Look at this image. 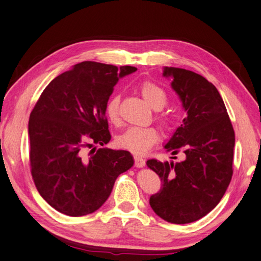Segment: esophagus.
Wrapping results in <instances>:
<instances>
[{
    "label": "esophagus",
    "instance_id": "esophagus-1",
    "mask_svg": "<svg viewBox=\"0 0 261 261\" xmlns=\"http://www.w3.org/2000/svg\"><path fill=\"white\" fill-rule=\"evenodd\" d=\"M135 166L137 168H143L145 166V160L141 156H135Z\"/></svg>",
    "mask_w": 261,
    "mask_h": 261
}]
</instances>
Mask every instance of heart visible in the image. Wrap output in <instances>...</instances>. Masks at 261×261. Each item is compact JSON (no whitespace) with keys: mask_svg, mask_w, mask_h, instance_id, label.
Returning <instances> with one entry per match:
<instances>
[{"mask_svg":"<svg viewBox=\"0 0 261 261\" xmlns=\"http://www.w3.org/2000/svg\"><path fill=\"white\" fill-rule=\"evenodd\" d=\"M139 91L144 101L154 109L160 110L167 102V94L163 89L151 81H144L139 86ZM106 114L110 122L118 124L120 122V95L113 94L106 105ZM162 125L168 126V121L165 118H159ZM160 139L159 132L154 128H138L131 126L119 135L116 143L119 148L124 149L133 154L143 155L158 143Z\"/></svg>","mask_w":261,"mask_h":261,"instance_id":"heart-1","label":"heart"}]
</instances>
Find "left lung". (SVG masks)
<instances>
[{
	"label": "left lung",
	"instance_id": "8db88e82",
	"mask_svg": "<svg viewBox=\"0 0 261 261\" xmlns=\"http://www.w3.org/2000/svg\"><path fill=\"white\" fill-rule=\"evenodd\" d=\"M171 77L186 118L165 145L171 154L185 153L181 162L147 161L161 179V189L150 205L163 220L190 223L201 219L219 203L232 177L234 131L220 93L195 72L163 69Z\"/></svg>",
	"mask_w": 261,
	"mask_h": 261
}]
</instances>
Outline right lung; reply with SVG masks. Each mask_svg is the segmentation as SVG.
I'll use <instances>...</instances> for the list:
<instances>
[{"mask_svg": "<svg viewBox=\"0 0 261 261\" xmlns=\"http://www.w3.org/2000/svg\"><path fill=\"white\" fill-rule=\"evenodd\" d=\"M137 71L93 61L75 64L48 83L30 114V166L41 197L70 217L94 213L119 174L133 166L129 151L95 148L111 140L106 105L113 88Z\"/></svg>", "mask_w": 261, "mask_h": 261, "instance_id": "1", "label": "right lung"}]
</instances>
